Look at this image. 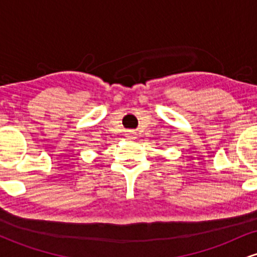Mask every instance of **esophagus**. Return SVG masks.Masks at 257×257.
<instances>
[{
	"label": "esophagus",
	"mask_w": 257,
	"mask_h": 257,
	"mask_svg": "<svg viewBox=\"0 0 257 257\" xmlns=\"http://www.w3.org/2000/svg\"><path fill=\"white\" fill-rule=\"evenodd\" d=\"M125 135H126V138H128V139H135V138H137V137H135L137 134H135L134 131H128V132H126Z\"/></svg>",
	"instance_id": "esophagus-1"
}]
</instances>
